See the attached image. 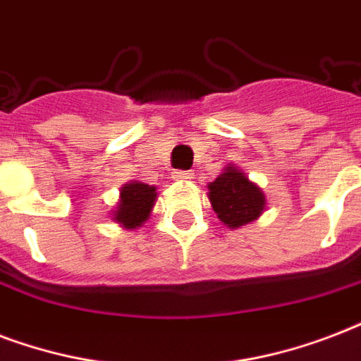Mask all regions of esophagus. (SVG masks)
<instances>
[{
	"instance_id": "esophagus-1",
	"label": "esophagus",
	"mask_w": 361,
	"mask_h": 361,
	"mask_svg": "<svg viewBox=\"0 0 361 361\" xmlns=\"http://www.w3.org/2000/svg\"><path fill=\"white\" fill-rule=\"evenodd\" d=\"M173 177L177 178V180H190V178H194V173L192 171H183V169H178V171H175V175Z\"/></svg>"
}]
</instances>
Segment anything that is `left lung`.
Returning a JSON list of instances; mask_svg holds the SVG:
<instances>
[{
  "mask_svg": "<svg viewBox=\"0 0 361 361\" xmlns=\"http://www.w3.org/2000/svg\"><path fill=\"white\" fill-rule=\"evenodd\" d=\"M209 200L216 216L228 228L252 222L265 209L264 192L235 167H228L214 183L209 184Z\"/></svg>",
  "mask_w": 361,
  "mask_h": 361,
  "instance_id": "obj_1",
  "label": "left lung"
}]
</instances>
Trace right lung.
Segmentation results:
<instances>
[{"label":"right lung","mask_w":361,"mask_h":361,"mask_svg":"<svg viewBox=\"0 0 361 361\" xmlns=\"http://www.w3.org/2000/svg\"><path fill=\"white\" fill-rule=\"evenodd\" d=\"M154 186L137 183V180L126 184L124 188L120 190V201L114 211V220L128 230H133L149 219L150 211L154 207Z\"/></svg>","instance_id":"1"}]
</instances>
